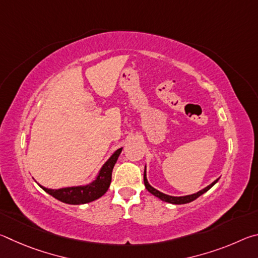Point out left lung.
Listing matches in <instances>:
<instances>
[{
    "label": "left lung",
    "instance_id": "1",
    "mask_svg": "<svg viewBox=\"0 0 258 258\" xmlns=\"http://www.w3.org/2000/svg\"><path fill=\"white\" fill-rule=\"evenodd\" d=\"M143 181H145V185L147 187V190L150 192V194H152L154 196H156V197H158L159 199L164 200V202L166 203H169V204H175V205H181V204H187V203H191L194 202V200L197 199L198 197H200V196L204 195L205 192H207L211 187L215 184V183L218 181L217 180L214 181L212 184H209L208 186L205 187V189L200 190L199 192H197V194H194V195H189V196H184V197H172V196H168V195H165L163 194V192H160L158 190H156L155 187H152L149 183H148V180H147V175H146V169H145V174H143Z\"/></svg>",
    "mask_w": 258,
    "mask_h": 258
}]
</instances>
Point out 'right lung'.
<instances>
[{
  "label": "right lung",
  "mask_w": 258,
  "mask_h": 258,
  "mask_svg": "<svg viewBox=\"0 0 258 258\" xmlns=\"http://www.w3.org/2000/svg\"><path fill=\"white\" fill-rule=\"evenodd\" d=\"M121 149L116 150L113 155L107 160V163L102 166L100 169V173L98 177L95 178L91 184L85 186H72V187H62V189L52 190L47 189V187L42 186L41 187L47 194L51 195L52 197L60 200V202L71 204V205H81L91 203L93 200L98 199L106 194L109 189L111 182V173L112 168L115 166L117 159L121 152Z\"/></svg>",
  "instance_id": "obj_1"
}]
</instances>
